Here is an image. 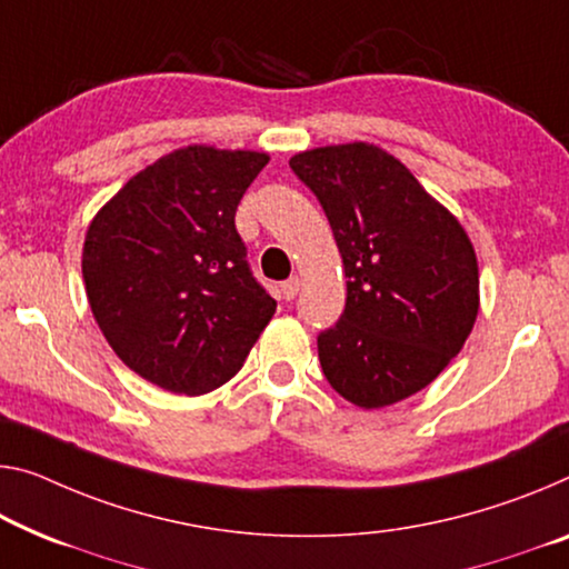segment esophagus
I'll return each instance as SVG.
<instances>
[{
	"mask_svg": "<svg viewBox=\"0 0 569 569\" xmlns=\"http://www.w3.org/2000/svg\"><path fill=\"white\" fill-rule=\"evenodd\" d=\"M279 292H282L284 300H295L297 292H300V279L290 277V279H287V282L279 284Z\"/></svg>",
	"mask_w": 569,
	"mask_h": 569,
	"instance_id": "1",
	"label": "esophagus"
}]
</instances>
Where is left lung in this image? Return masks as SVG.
Returning <instances> with one entry per match:
<instances>
[{"instance_id": "obj_1", "label": "left lung", "mask_w": 569, "mask_h": 569, "mask_svg": "<svg viewBox=\"0 0 569 569\" xmlns=\"http://www.w3.org/2000/svg\"><path fill=\"white\" fill-rule=\"evenodd\" d=\"M290 168L318 196L348 277L343 315L318 336L328 383L363 409L417 395L473 330L478 259L466 229L376 144L318 147Z\"/></svg>"}]
</instances>
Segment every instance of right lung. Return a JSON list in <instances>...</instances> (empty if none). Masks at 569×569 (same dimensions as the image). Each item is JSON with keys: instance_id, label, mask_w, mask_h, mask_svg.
<instances>
[{"instance_id": "obj_1", "label": "right lung", "mask_w": 569, "mask_h": 569, "mask_svg": "<svg viewBox=\"0 0 569 569\" xmlns=\"http://www.w3.org/2000/svg\"><path fill=\"white\" fill-rule=\"evenodd\" d=\"M267 152L190 144L139 170L86 231L83 282L121 361L172 395L233 379L277 302L233 216Z\"/></svg>"}]
</instances>
